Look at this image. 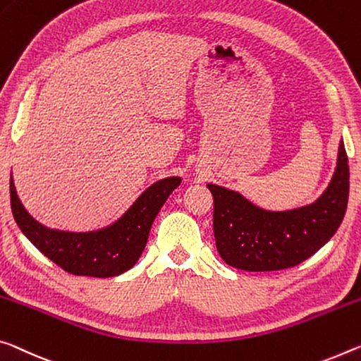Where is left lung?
<instances>
[{"instance_id":"left-lung-1","label":"left lung","mask_w":361,"mask_h":361,"mask_svg":"<svg viewBox=\"0 0 361 361\" xmlns=\"http://www.w3.org/2000/svg\"><path fill=\"white\" fill-rule=\"evenodd\" d=\"M348 159L339 142L333 178L317 201L290 210H265L241 192L209 183L214 234L225 263L245 271H274L307 260L334 236L348 201Z\"/></svg>"}]
</instances>
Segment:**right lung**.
<instances>
[{
	"label": "right lung",
	"mask_w": 361,
	"mask_h": 361,
	"mask_svg": "<svg viewBox=\"0 0 361 361\" xmlns=\"http://www.w3.org/2000/svg\"><path fill=\"white\" fill-rule=\"evenodd\" d=\"M180 183V176L156 181L118 220L94 231H61L42 225L22 205L13 175L9 180L11 209L28 241L62 270L77 276L111 278L128 271L138 262L154 219Z\"/></svg>",
	"instance_id": "right-lung-1"
}]
</instances>
